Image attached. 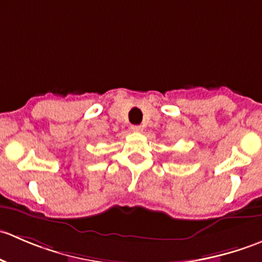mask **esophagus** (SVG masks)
<instances>
[{
  "label": "esophagus",
  "instance_id": "34e87169",
  "mask_svg": "<svg viewBox=\"0 0 262 262\" xmlns=\"http://www.w3.org/2000/svg\"><path fill=\"white\" fill-rule=\"evenodd\" d=\"M132 132H136V133H139V132L143 130V128H142L141 125H132Z\"/></svg>",
  "mask_w": 262,
  "mask_h": 262
}]
</instances>
